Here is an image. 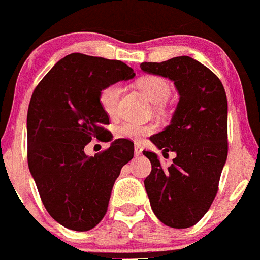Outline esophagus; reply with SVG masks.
Masks as SVG:
<instances>
[{"label":"esophagus","mask_w":260,"mask_h":260,"mask_svg":"<svg viewBox=\"0 0 260 260\" xmlns=\"http://www.w3.org/2000/svg\"><path fill=\"white\" fill-rule=\"evenodd\" d=\"M134 155L135 156H141L142 155V148H141V146H139V144H137V146H135Z\"/></svg>","instance_id":"obj_1"}]
</instances>
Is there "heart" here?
Returning a JSON list of instances; mask_svg holds the SVG:
<instances>
[{"label": "heart", "mask_w": 260, "mask_h": 260, "mask_svg": "<svg viewBox=\"0 0 260 260\" xmlns=\"http://www.w3.org/2000/svg\"><path fill=\"white\" fill-rule=\"evenodd\" d=\"M138 89L146 96L152 104H161L171 95V84L167 79L157 75L143 77L137 82ZM122 93V87L118 83L109 84L100 93V105L108 116H114L118 107L119 98ZM161 108V105H157ZM153 132L152 126H143L135 122H123L114 128V135L119 139L139 141L142 137Z\"/></svg>", "instance_id": "1"}]
</instances>
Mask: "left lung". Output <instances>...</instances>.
<instances>
[{"label":"left lung","mask_w":260,"mask_h":260,"mask_svg":"<svg viewBox=\"0 0 260 260\" xmlns=\"http://www.w3.org/2000/svg\"><path fill=\"white\" fill-rule=\"evenodd\" d=\"M141 69L171 79L180 95L171 123L150 138L162 155L177 156L164 168L156 153L144 151L152 165L144 187L162 224L190 228L210 210L228 156L225 89L210 69L189 56L143 62Z\"/></svg>","instance_id":"1"}]
</instances>
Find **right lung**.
Returning <instances> with one entry per match:
<instances>
[{
	"label": "right lung",
	"instance_id": "1",
	"mask_svg": "<svg viewBox=\"0 0 260 260\" xmlns=\"http://www.w3.org/2000/svg\"><path fill=\"white\" fill-rule=\"evenodd\" d=\"M135 77L130 66L71 53L59 59L32 93L27 113L28 168L44 207L65 228L86 232L107 213L119 172L134 156L127 139L88 156L84 147L98 137L113 139L103 126L109 117L100 93L109 84Z\"/></svg>",
	"mask_w": 260,
	"mask_h": 260
}]
</instances>
